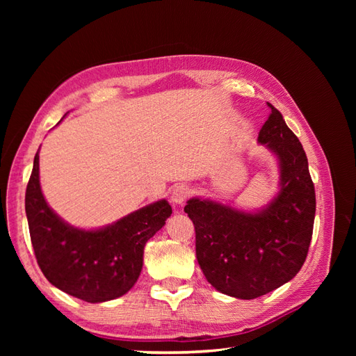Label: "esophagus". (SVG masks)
I'll return each instance as SVG.
<instances>
[{
    "label": "esophagus",
    "mask_w": 356,
    "mask_h": 356,
    "mask_svg": "<svg viewBox=\"0 0 356 356\" xmlns=\"http://www.w3.org/2000/svg\"><path fill=\"white\" fill-rule=\"evenodd\" d=\"M190 187L186 186V184H178L175 186L174 188H172V193H170V200L174 202L175 204H182L184 203L188 196H190Z\"/></svg>",
    "instance_id": "34e87169"
}]
</instances>
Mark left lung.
<instances>
[{
    "label": "left lung",
    "instance_id": "left-lung-1",
    "mask_svg": "<svg viewBox=\"0 0 356 356\" xmlns=\"http://www.w3.org/2000/svg\"><path fill=\"white\" fill-rule=\"evenodd\" d=\"M258 143L276 154L281 190L258 212L193 197L196 257L207 281L222 294L252 300L291 281L305 264L314 233L315 187L298 138L272 104Z\"/></svg>",
    "mask_w": 356,
    "mask_h": 356
}]
</instances>
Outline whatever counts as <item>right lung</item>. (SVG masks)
<instances>
[{
    "label": "right lung",
    "instance_id": "obj_1",
    "mask_svg": "<svg viewBox=\"0 0 356 356\" xmlns=\"http://www.w3.org/2000/svg\"><path fill=\"white\" fill-rule=\"evenodd\" d=\"M25 211L32 248L47 281L88 301L122 297L143 270L144 246L163 227L172 208L163 199L98 230L75 229L50 209L40 187L38 152L28 181Z\"/></svg>",
    "mask_w": 356,
    "mask_h": 356
}]
</instances>
